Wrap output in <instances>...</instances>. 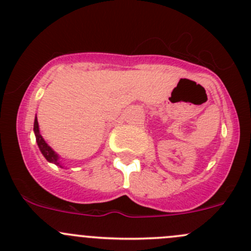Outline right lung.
I'll return each instance as SVG.
<instances>
[{"mask_svg":"<svg viewBox=\"0 0 251 251\" xmlns=\"http://www.w3.org/2000/svg\"><path fill=\"white\" fill-rule=\"evenodd\" d=\"M33 131H35V134H36V141H37V144H38L39 147V150H41V152L43 154V156L46 157L47 160L49 161V162H54L55 165L60 166L59 161V156H57V154H55L54 150L50 148L48 144L46 143V141L43 139V137L41 136V133H39V128H38V121H37V117L35 119V125H33ZM61 167V166H60Z\"/></svg>","mask_w":251,"mask_h":251,"instance_id":"1","label":"right lung"}]
</instances>
